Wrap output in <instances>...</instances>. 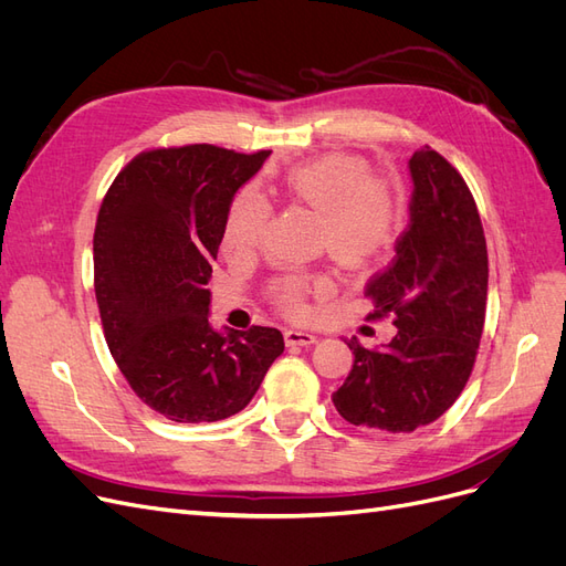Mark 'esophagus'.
I'll return each instance as SVG.
<instances>
[{
	"mask_svg": "<svg viewBox=\"0 0 566 566\" xmlns=\"http://www.w3.org/2000/svg\"><path fill=\"white\" fill-rule=\"evenodd\" d=\"M318 337L314 335V333H310V331H297V328H287L285 331V342L290 347H306V345H314Z\"/></svg>",
	"mask_w": 566,
	"mask_h": 566,
	"instance_id": "obj_1",
	"label": "esophagus"
}]
</instances>
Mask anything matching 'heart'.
Returning <instances> with one entry per match:
<instances>
[{
    "mask_svg": "<svg viewBox=\"0 0 566 566\" xmlns=\"http://www.w3.org/2000/svg\"><path fill=\"white\" fill-rule=\"evenodd\" d=\"M285 196L318 214V243L342 264H366L382 254L401 227V200L385 177L354 156H323L293 167L283 179ZM271 208L254 193H241L229 208L221 248L233 260L260 250ZM321 273H287L269 287L273 304L290 316L306 312V295L325 290Z\"/></svg>",
    "mask_w": 566,
    "mask_h": 566,
    "instance_id": "b5f03b06",
    "label": "heart"
}]
</instances>
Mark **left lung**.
<instances>
[{
	"label": "left lung",
	"instance_id": "1",
	"mask_svg": "<svg viewBox=\"0 0 566 566\" xmlns=\"http://www.w3.org/2000/svg\"><path fill=\"white\" fill-rule=\"evenodd\" d=\"M413 196L397 256L368 281V321L397 325L385 347L347 339L354 366L333 394L337 413L375 432H413L465 389L486 318L489 254L482 219L458 169L424 146L408 160Z\"/></svg>",
	"mask_w": 566,
	"mask_h": 566
}]
</instances>
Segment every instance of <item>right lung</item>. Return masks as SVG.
<instances>
[{
    "label": "right lung",
    "mask_w": 566,
    "mask_h": 566,
    "mask_svg": "<svg viewBox=\"0 0 566 566\" xmlns=\"http://www.w3.org/2000/svg\"><path fill=\"white\" fill-rule=\"evenodd\" d=\"M266 158L212 144L144 150L101 202L94 290L104 335L136 397L167 420L238 413L283 354L276 328L217 333L205 287L231 200Z\"/></svg>",
    "instance_id": "obj_1"
}]
</instances>
